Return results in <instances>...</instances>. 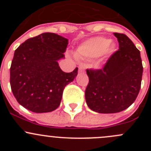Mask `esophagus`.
<instances>
[{
    "mask_svg": "<svg viewBox=\"0 0 151 151\" xmlns=\"http://www.w3.org/2000/svg\"><path fill=\"white\" fill-rule=\"evenodd\" d=\"M85 71V66H79V71L80 72H83Z\"/></svg>",
    "mask_w": 151,
    "mask_h": 151,
    "instance_id": "obj_1",
    "label": "esophagus"
}]
</instances>
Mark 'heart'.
<instances>
[{
	"instance_id": "b5f03b06",
	"label": "heart",
	"mask_w": 151,
	"mask_h": 151,
	"mask_svg": "<svg viewBox=\"0 0 151 151\" xmlns=\"http://www.w3.org/2000/svg\"><path fill=\"white\" fill-rule=\"evenodd\" d=\"M114 45L108 39L101 36L92 38L82 44L76 50V55L79 58H93L101 55L106 50H113Z\"/></svg>"
}]
</instances>
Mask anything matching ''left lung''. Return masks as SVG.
Returning <instances> with one entry per match:
<instances>
[{"label":"left lung","mask_w":151,"mask_h":151,"mask_svg":"<svg viewBox=\"0 0 151 151\" xmlns=\"http://www.w3.org/2000/svg\"><path fill=\"white\" fill-rule=\"evenodd\" d=\"M119 49L100 69H87L85 89L88 107L99 113H116L127 109L137 97L143 67L140 52L123 33H114Z\"/></svg>","instance_id":"8db88e82"}]
</instances>
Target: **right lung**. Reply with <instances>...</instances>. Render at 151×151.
Masks as SVG:
<instances>
[{
    "label": "right lung",
    "instance_id": "right-lung-1",
    "mask_svg": "<svg viewBox=\"0 0 151 151\" xmlns=\"http://www.w3.org/2000/svg\"><path fill=\"white\" fill-rule=\"evenodd\" d=\"M68 39L44 33L30 38L15 50L10 68V85L19 104L36 113L55 110L63 90L77 75L60 69L58 60L64 58Z\"/></svg>",
    "mask_w": 151,
    "mask_h": 151
}]
</instances>
